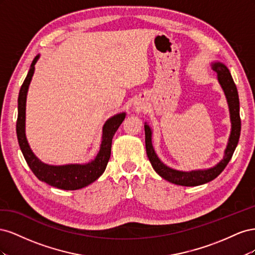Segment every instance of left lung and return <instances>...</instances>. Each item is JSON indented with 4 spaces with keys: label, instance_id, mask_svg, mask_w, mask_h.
Returning <instances> with one entry per match:
<instances>
[{
    "label": "left lung",
    "instance_id": "8db88e82",
    "mask_svg": "<svg viewBox=\"0 0 255 255\" xmlns=\"http://www.w3.org/2000/svg\"><path fill=\"white\" fill-rule=\"evenodd\" d=\"M213 69L218 74V80L221 86L225 90V94L228 99V103L231 113V121H232V132L229 139V143L226 150L225 157L220 163L214 168L207 169V170H199V171H190L183 172L176 171L173 169L164 165L156 156L154 152L153 145L151 142V129L148 126H144V134H145V150L146 155L149 157L150 163L155 170L163 179L169 181L170 183L182 185V186H198L207 182L216 179L227 167L229 161L233 156V153L236 149V145L239 140L242 129V121L239 116V98L236 85L232 79L228 68L220 63L213 64Z\"/></svg>",
    "mask_w": 255,
    "mask_h": 255
}]
</instances>
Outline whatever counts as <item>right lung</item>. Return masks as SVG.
Segmentation results:
<instances>
[{
    "label": "right lung",
    "mask_w": 255,
    "mask_h": 255,
    "mask_svg": "<svg viewBox=\"0 0 255 255\" xmlns=\"http://www.w3.org/2000/svg\"><path fill=\"white\" fill-rule=\"evenodd\" d=\"M39 56H36L30 65L29 71L20 88L18 98V118H17V137L20 149L23 153L28 167L40 181L47 183L53 187L64 190L81 189L95 182L102 175L109 163L112 151L113 137L118 129L122 121L126 118V114L122 113L114 116L106 121L103 128V139L100 152L96 159L86 165H67V166H49L38 159L32 150L29 149L25 137V102L28 85L34 74L35 64Z\"/></svg>",
    "instance_id": "1"
}]
</instances>
